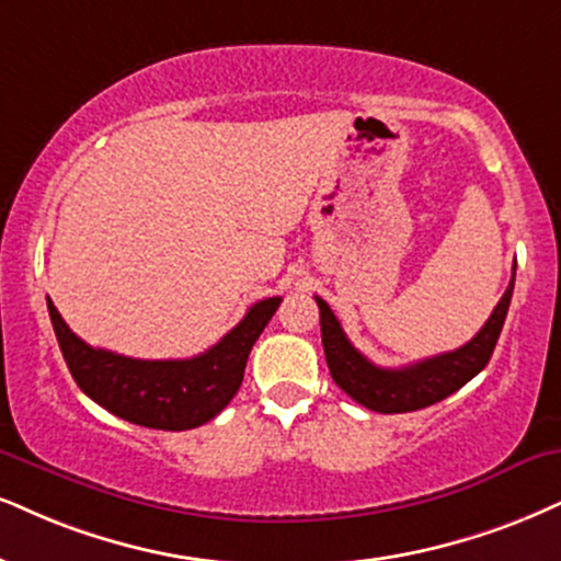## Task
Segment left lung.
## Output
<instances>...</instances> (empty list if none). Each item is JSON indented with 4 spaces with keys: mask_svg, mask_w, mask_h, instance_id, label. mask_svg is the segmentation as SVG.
I'll return each instance as SVG.
<instances>
[{
    "mask_svg": "<svg viewBox=\"0 0 561 561\" xmlns=\"http://www.w3.org/2000/svg\"><path fill=\"white\" fill-rule=\"evenodd\" d=\"M513 288L515 267L507 291H504L492 317L471 341L460 345V348L447 351V354L408 364L403 369H385V366L371 364L364 354H358L345 337L341 322H337L333 309L328 307V301L314 296L317 307H320L322 345L330 375H333L335 385L341 387L345 396H351L356 403L377 413H408L439 403V400L458 392L466 382H471L489 364L494 345L500 341L510 299H513Z\"/></svg>",
    "mask_w": 561,
    "mask_h": 561,
    "instance_id": "obj_1",
    "label": "left lung"
}]
</instances>
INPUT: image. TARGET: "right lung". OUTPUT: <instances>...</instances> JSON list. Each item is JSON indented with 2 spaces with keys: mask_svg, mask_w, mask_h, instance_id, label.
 Segmentation results:
<instances>
[{
  "mask_svg": "<svg viewBox=\"0 0 561 561\" xmlns=\"http://www.w3.org/2000/svg\"><path fill=\"white\" fill-rule=\"evenodd\" d=\"M280 301V296H273L252 304L244 320L205 354L145 362L80 341L46 299L61 356L80 390L114 416L163 432L203 426L224 411L244 379L249 351Z\"/></svg>",
  "mask_w": 561,
  "mask_h": 561,
  "instance_id": "1",
  "label": "right lung"
}]
</instances>
